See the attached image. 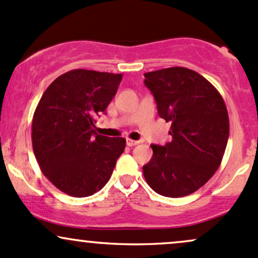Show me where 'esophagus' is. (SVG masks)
I'll use <instances>...</instances> for the list:
<instances>
[{"instance_id":"esophagus-1","label":"esophagus","mask_w":258,"mask_h":258,"mask_svg":"<svg viewBox=\"0 0 258 258\" xmlns=\"http://www.w3.org/2000/svg\"><path fill=\"white\" fill-rule=\"evenodd\" d=\"M138 144H139V141L132 140V139H126V146L133 147V146H135V145H138Z\"/></svg>"}]
</instances>
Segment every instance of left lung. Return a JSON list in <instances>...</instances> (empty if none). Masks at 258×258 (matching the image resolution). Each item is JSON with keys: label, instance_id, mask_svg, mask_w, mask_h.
<instances>
[{"label": "left lung", "instance_id": "left-lung-1", "mask_svg": "<svg viewBox=\"0 0 258 258\" xmlns=\"http://www.w3.org/2000/svg\"><path fill=\"white\" fill-rule=\"evenodd\" d=\"M144 75L158 114L172 123V141L151 145L153 155L143 167L144 176L162 196L190 195L221 166L229 137L227 106L215 86L191 69L172 67Z\"/></svg>", "mask_w": 258, "mask_h": 258}]
</instances>
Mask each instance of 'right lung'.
<instances>
[{"mask_svg":"<svg viewBox=\"0 0 258 258\" xmlns=\"http://www.w3.org/2000/svg\"><path fill=\"white\" fill-rule=\"evenodd\" d=\"M121 74L74 69L43 92L33 117L31 141L43 175L74 198L100 191L125 149L124 138L98 135L96 117L114 97Z\"/></svg>","mask_w":258,"mask_h":258,"instance_id":"right-lung-1","label":"right lung"}]
</instances>
